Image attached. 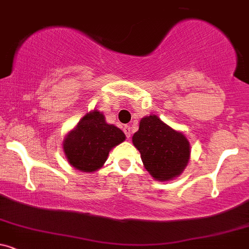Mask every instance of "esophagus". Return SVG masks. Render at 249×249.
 Instances as JSON below:
<instances>
[{
    "label": "esophagus",
    "mask_w": 249,
    "mask_h": 249,
    "mask_svg": "<svg viewBox=\"0 0 249 249\" xmlns=\"http://www.w3.org/2000/svg\"><path fill=\"white\" fill-rule=\"evenodd\" d=\"M124 131L125 134V136H127V139H130L131 137V129H130V125H124Z\"/></svg>",
    "instance_id": "obj_1"
}]
</instances>
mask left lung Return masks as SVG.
<instances>
[{
    "label": "left lung",
    "mask_w": 249,
    "mask_h": 249,
    "mask_svg": "<svg viewBox=\"0 0 249 249\" xmlns=\"http://www.w3.org/2000/svg\"><path fill=\"white\" fill-rule=\"evenodd\" d=\"M133 143L141 154L144 168L156 180L174 179L189 163L191 149L188 139L156 115L141 119Z\"/></svg>",
    "instance_id": "1"
}]
</instances>
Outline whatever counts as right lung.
<instances>
[{
    "mask_svg": "<svg viewBox=\"0 0 249 249\" xmlns=\"http://www.w3.org/2000/svg\"><path fill=\"white\" fill-rule=\"evenodd\" d=\"M125 140L124 133L108 124L99 110L87 113L64 140V153L73 168L94 172L106 162L110 149Z\"/></svg>",
    "mask_w": 249,
    "mask_h": 249,
    "instance_id": "right-lung-1",
    "label": "right lung"
}]
</instances>
